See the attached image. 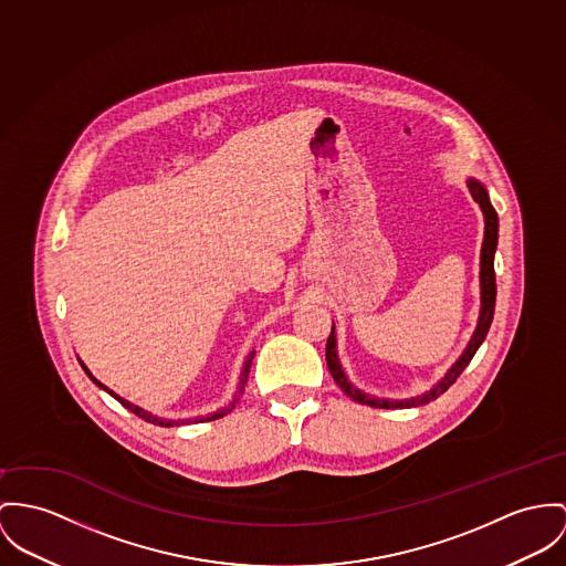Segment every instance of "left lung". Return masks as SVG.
<instances>
[{"label": "left lung", "instance_id": "left-lung-1", "mask_svg": "<svg viewBox=\"0 0 566 566\" xmlns=\"http://www.w3.org/2000/svg\"><path fill=\"white\" fill-rule=\"evenodd\" d=\"M468 189L472 193V198L479 202L480 211L484 216V239H482V248H480V312L479 321H476V329L468 343L465 350L459 355V359L448 368V373L437 381L431 390L411 398H379L373 394H366L359 390L357 386H353V381L348 379L340 357H338V343H336V327L332 323V334L327 338V347H325V359H327V368L334 377V381L340 386V390L347 394L348 398H353L355 402L361 405H370L377 409H402V407H418L424 402L436 400L439 394L448 390L457 377L465 370V366L472 361L474 353L479 350L482 340L486 338V332L491 327L493 321V310H495V271H493V259H495V248H497V213L491 207L489 193L484 189V185L476 178H468Z\"/></svg>", "mask_w": 566, "mask_h": 566}]
</instances>
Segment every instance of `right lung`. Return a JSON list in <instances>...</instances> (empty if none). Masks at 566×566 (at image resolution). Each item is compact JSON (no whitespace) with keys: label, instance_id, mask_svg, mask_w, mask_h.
<instances>
[{"label":"right lung","instance_id":"add662e5","mask_svg":"<svg viewBox=\"0 0 566 566\" xmlns=\"http://www.w3.org/2000/svg\"><path fill=\"white\" fill-rule=\"evenodd\" d=\"M254 353L256 350H252L248 357H245V361H243V368H241V375H239V384H237V390L232 394V398L228 400V405H223V407H219L218 411H211V413H207V416H196V418H164V416H157V413H153V411H148V409H144V407H137V405H133L130 400L127 398H123V396H118L116 391L109 390L107 386H103L90 370H87L86 364L80 359V364H82V368L86 370L87 377L101 388V390L107 391L109 396H114L120 405H125L127 409H130L135 416H139V418H144L146 422H153V424H159V427H180V424H191V422H209V420H218V418H223L226 413H230L232 409H234V405L239 402V398H241V394L245 390V384H248V375H250V368H252V359H254Z\"/></svg>","mask_w":566,"mask_h":566}]
</instances>
